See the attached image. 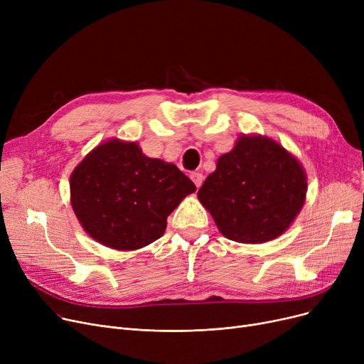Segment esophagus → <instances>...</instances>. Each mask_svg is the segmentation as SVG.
I'll use <instances>...</instances> for the list:
<instances>
[{"mask_svg": "<svg viewBox=\"0 0 364 364\" xmlns=\"http://www.w3.org/2000/svg\"><path fill=\"white\" fill-rule=\"evenodd\" d=\"M190 178H192V181L195 183L196 187H200V186H202L203 176L200 174V172H192V174H190Z\"/></svg>", "mask_w": 364, "mask_h": 364, "instance_id": "34e87169", "label": "esophagus"}]
</instances>
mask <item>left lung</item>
<instances>
[{
    "label": "left lung",
    "mask_w": 364,
    "mask_h": 364,
    "mask_svg": "<svg viewBox=\"0 0 364 364\" xmlns=\"http://www.w3.org/2000/svg\"><path fill=\"white\" fill-rule=\"evenodd\" d=\"M307 193L295 156L262 136H240L199 188L200 203L218 230L239 243H264L288 230Z\"/></svg>",
    "instance_id": "1"
}]
</instances>
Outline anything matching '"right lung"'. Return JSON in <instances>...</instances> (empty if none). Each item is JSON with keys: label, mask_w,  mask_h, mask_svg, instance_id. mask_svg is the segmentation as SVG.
Instances as JSON below:
<instances>
[{"label": "right lung", "mask_w": 364, "mask_h": 364, "mask_svg": "<svg viewBox=\"0 0 364 364\" xmlns=\"http://www.w3.org/2000/svg\"><path fill=\"white\" fill-rule=\"evenodd\" d=\"M196 186L174 165L147 158L137 143L112 139L70 176V203L99 243L134 251L158 240L166 218Z\"/></svg>", "instance_id": "right-lung-1"}]
</instances>
